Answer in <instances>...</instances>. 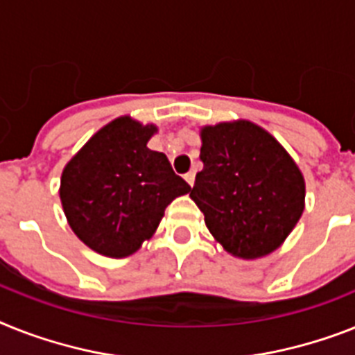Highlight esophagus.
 <instances>
[{"instance_id": "1", "label": "esophagus", "mask_w": 355, "mask_h": 355, "mask_svg": "<svg viewBox=\"0 0 355 355\" xmlns=\"http://www.w3.org/2000/svg\"><path fill=\"white\" fill-rule=\"evenodd\" d=\"M184 181H187V183H189L190 187H194V181H196V174H194V172H187V174H184Z\"/></svg>"}]
</instances>
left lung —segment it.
Instances as JSON below:
<instances>
[{
  "label": "left lung",
  "mask_w": 355,
  "mask_h": 355,
  "mask_svg": "<svg viewBox=\"0 0 355 355\" xmlns=\"http://www.w3.org/2000/svg\"><path fill=\"white\" fill-rule=\"evenodd\" d=\"M203 171L190 198L216 241L232 256L257 259L276 250L300 221L304 180L288 152L250 121L201 128Z\"/></svg>",
  "instance_id": "8db88e82"
}]
</instances>
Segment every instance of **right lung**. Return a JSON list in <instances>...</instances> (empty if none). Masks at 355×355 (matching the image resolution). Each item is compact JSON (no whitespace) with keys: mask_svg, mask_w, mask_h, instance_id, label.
<instances>
[{"mask_svg":"<svg viewBox=\"0 0 355 355\" xmlns=\"http://www.w3.org/2000/svg\"><path fill=\"white\" fill-rule=\"evenodd\" d=\"M156 132L128 116L114 119L63 168L60 198L67 221L98 254L127 257L139 250L166 207L190 192L165 154L146 146Z\"/></svg>","mask_w":355,"mask_h":355,"instance_id":"obj_1","label":"right lung"}]
</instances>
